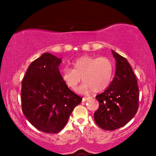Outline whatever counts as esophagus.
I'll use <instances>...</instances> for the list:
<instances>
[{
    "instance_id": "obj_1",
    "label": "esophagus",
    "mask_w": 156,
    "mask_h": 156,
    "mask_svg": "<svg viewBox=\"0 0 156 156\" xmlns=\"http://www.w3.org/2000/svg\"><path fill=\"white\" fill-rule=\"evenodd\" d=\"M90 98H91L90 97H87V98L84 97L83 98V102H85V101H87V100H89Z\"/></svg>"
}]
</instances>
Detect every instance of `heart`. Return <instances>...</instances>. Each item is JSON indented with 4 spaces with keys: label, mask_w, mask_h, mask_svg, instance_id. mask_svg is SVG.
I'll use <instances>...</instances> for the list:
<instances>
[{
    "label": "heart",
    "mask_w": 156,
    "mask_h": 156,
    "mask_svg": "<svg viewBox=\"0 0 156 156\" xmlns=\"http://www.w3.org/2000/svg\"><path fill=\"white\" fill-rule=\"evenodd\" d=\"M72 69H62L63 82L72 90H76L82 80L84 83L78 91L99 93L109 86L114 73V64L107 57L83 56L72 62Z\"/></svg>",
    "instance_id": "1"
}]
</instances>
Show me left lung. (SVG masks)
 <instances>
[{
  "label": "left lung",
  "mask_w": 156,
  "mask_h": 156,
  "mask_svg": "<svg viewBox=\"0 0 156 156\" xmlns=\"http://www.w3.org/2000/svg\"><path fill=\"white\" fill-rule=\"evenodd\" d=\"M112 51L116 60L115 76L103 93L97 95L99 107L94 113L95 122L107 131L119 129L134 117L138 109V82L125 58Z\"/></svg>",
  "instance_id": "1"
}]
</instances>
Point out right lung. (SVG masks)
<instances>
[{
    "mask_svg": "<svg viewBox=\"0 0 156 156\" xmlns=\"http://www.w3.org/2000/svg\"><path fill=\"white\" fill-rule=\"evenodd\" d=\"M61 62V58L44 53L29 66L22 82L23 114L44 133L61 131L83 100L63 82L58 69Z\"/></svg>",
    "mask_w": 156,
    "mask_h": 156,
    "instance_id": "obj_1",
    "label": "right lung"
}]
</instances>
